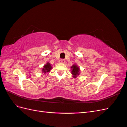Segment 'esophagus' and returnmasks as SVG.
I'll list each match as a JSON object with an SVG mask.
<instances>
[{"label":"esophagus","instance_id":"1","mask_svg":"<svg viewBox=\"0 0 127 127\" xmlns=\"http://www.w3.org/2000/svg\"><path fill=\"white\" fill-rule=\"evenodd\" d=\"M60 63H62V64H64L65 63V60L64 59H60L59 60Z\"/></svg>","mask_w":127,"mask_h":127}]
</instances>
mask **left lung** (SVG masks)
<instances>
[{
	"mask_svg": "<svg viewBox=\"0 0 127 127\" xmlns=\"http://www.w3.org/2000/svg\"><path fill=\"white\" fill-rule=\"evenodd\" d=\"M71 74H72V77L76 78L80 74V69L79 67L77 66V64H73L71 67Z\"/></svg>",
	"mask_w": 127,
	"mask_h": 127,
	"instance_id": "left-lung-1",
	"label": "left lung"
}]
</instances>
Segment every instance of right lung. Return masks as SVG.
Returning <instances> with one entry per match:
<instances>
[{"instance_id": "obj_1", "label": "right lung", "mask_w": 127, "mask_h": 127, "mask_svg": "<svg viewBox=\"0 0 127 127\" xmlns=\"http://www.w3.org/2000/svg\"><path fill=\"white\" fill-rule=\"evenodd\" d=\"M43 67V68H42V71L43 72V73H44V74H45V73L49 72L52 68V67L51 66L50 64L49 63H47L45 64H44V66Z\"/></svg>"}]
</instances>
